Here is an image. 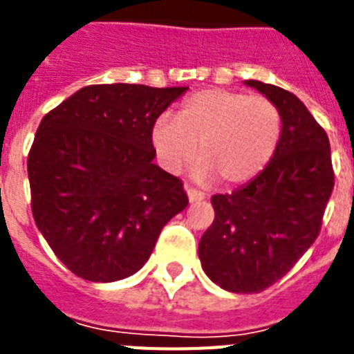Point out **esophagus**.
<instances>
[{
    "label": "esophagus",
    "mask_w": 354,
    "mask_h": 354,
    "mask_svg": "<svg viewBox=\"0 0 354 354\" xmlns=\"http://www.w3.org/2000/svg\"><path fill=\"white\" fill-rule=\"evenodd\" d=\"M185 193L189 196V202H202L205 198L204 193H200V191H196L193 187H185Z\"/></svg>",
    "instance_id": "1"
}]
</instances>
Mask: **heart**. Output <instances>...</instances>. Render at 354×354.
Returning a JSON list of instances; mask_svg holds the SVG:
<instances>
[{
	"mask_svg": "<svg viewBox=\"0 0 354 354\" xmlns=\"http://www.w3.org/2000/svg\"><path fill=\"white\" fill-rule=\"evenodd\" d=\"M281 138V112L268 97L207 88L183 101L176 118L161 113L150 141L169 172H180L196 156L198 180L216 178L239 185L257 176L272 160Z\"/></svg>",
	"mask_w": 354,
	"mask_h": 354,
	"instance_id": "1",
	"label": "heart"
}]
</instances>
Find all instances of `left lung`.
<instances>
[{
    "label": "left lung",
    "instance_id": "8db88e82",
    "mask_svg": "<svg viewBox=\"0 0 354 354\" xmlns=\"http://www.w3.org/2000/svg\"><path fill=\"white\" fill-rule=\"evenodd\" d=\"M281 112L272 160L252 182L211 198L215 221L202 235L205 275L227 292H263L313 246L335 187L329 138L294 93L244 80Z\"/></svg>",
    "mask_w": 354,
    "mask_h": 354
}]
</instances>
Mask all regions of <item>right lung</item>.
<instances>
[{
	"label": "right lung",
	"instance_id": "1",
	"mask_svg": "<svg viewBox=\"0 0 354 354\" xmlns=\"http://www.w3.org/2000/svg\"><path fill=\"white\" fill-rule=\"evenodd\" d=\"M189 88L95 84L41 119L27 172L36 227L75 275L136 274L161 230L187 207L176 176L156 165L152 122Z\"/></svg>",
	"mask_w": 354,
	"mask_h": 354
}]
</instances>
